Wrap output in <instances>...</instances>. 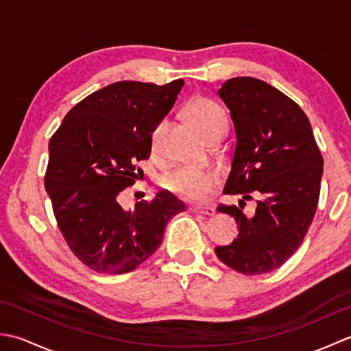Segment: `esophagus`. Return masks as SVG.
<instances>
[{"label": "esophagus", "instance_id": "esophagus-1", "mask_svg": "<svg viewBox=\"0 0 351 351\" xmlns=\"http://www.w3.org/2000/svg\"><path fill=\"white\" fill-rule=\"evenodd\" d=\"M190 211L196 214H204V215H214L215 213L213 206H190Z\"/></svg>", "mask_w": 351, "mask_h": 351}]
</instances>
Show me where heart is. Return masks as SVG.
Masks as SVG:
<instances>
[{"instance_id": "obj_1", "label": "heart", "mask_w": 351, "mask_h": 351, "mask_svg": "<svg viewBox=\"0 0 351 351\" xmlns=\"http://www.w3.org/2000/svg\"><path fill=\"white\" fill-rule=\"evenodd\" d=\"M187 116L208 140L228 130V117L225 111L219 104L204 98V96H197L189 102ZM166 128V122H160L152 132L151 149L154 154H160L161 151ZM220 180V171L215 169L182 166L164 175L161 185L184 200L204 202L217 189Z\"/></svg>"}]
</instances>
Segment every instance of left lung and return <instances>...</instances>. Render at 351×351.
<instances>
[{"label": "left lung", "instance_id": "1", "mask_svg": "<svg viewBox=\"0 0 351 351\" xmlns=\"http://www.w3.org/2000/svg\"><path fill=\"white\" fill-rule=\"evenodd\" d=\"M219 95L230 111L237 146L223 193L258 196L252 218L242 208L220 205L232 215L238 238L215 247L223 264L241 274L279 268L300 247L315 215L323 156L309 119L278 88L252 77L228 80Z\"/></svg>", "mask_w": 351, "mask_h": 351}]
</instances>
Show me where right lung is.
<instances>
[{"label":"right lung","instance_id":"add662e5","mask_svg":"<svg viewBox=\"0 0 351 351\" xmlns=\"http://www.w3.org/2000/svg\"><path fill=\"white\" fill-rule=\"evenodd\" d=\"M182 86V80L110 84L78 102L49 140L45 189L58 229L73 255L95 271H132L160 247L167 221L185 211L164 191L132 211L119 204Z\"/></svg>","mask_w":351,"mask_h":351}]
</instances>
